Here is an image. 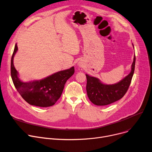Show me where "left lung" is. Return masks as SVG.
I'll return each mask as SVG.
<instances>
[{
    "instance_id": "obj_1",
    "label": "left lung",
    "mask_w": 152,
    "mask_h": 152,
    "mask_svg": "<svg viewBox=\"0 0 152 152\" xmlns=\"http://www.w3.org/2000/svg\"><path fill=\"white\" fill-rule=\"evenodd\" d=\"M136 56L134 57L131 71L121 81L114 85H104L98 78L86 74V92L90 101L96 105H107L120 100L127 92L134 72Z\"/></svg>"
}]
</instances>
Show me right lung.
Returning <instances> with one entry per match:
<instances>
[{"label":"right lung","mask_w":152,"mask_h":152,"mask_svg":"<svg viewBox=\"0 0 152 152\" xmlns=\"http://www.w3.org/2000/svg\"><path fill=\"white\" fill-rule=\"evenodd\" d=\"M17 50L16 43L11 59V76L17 91L31 105L42 107L54 105L61 97L66 81L74 74V67L59 71L41 80L24 83L18 78L13 65V57Z\"/></svg>","instance_id":"obj_1"}]
</instances>
